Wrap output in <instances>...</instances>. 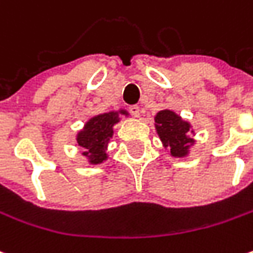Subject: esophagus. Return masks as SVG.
Wrapping results in <instances>:
<instances>
[{"mask_svg": "<svg viewBox=\"0 0 253 253\" xmlns=\"http://www.w3.org/2000/svg\"><path fill=\"white\" fill-rule=\"evenodd\" d=\"M128 110H130V113L134 116V117H138V116H140V107H138V106H130Z\"/></svg>", "mask_w": 253, "mask_h": 253, "instance_id": "34e87169", "label": "esophagus"}]
</instances>
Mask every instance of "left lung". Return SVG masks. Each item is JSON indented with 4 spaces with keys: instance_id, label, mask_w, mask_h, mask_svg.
Wrapping results in <instances>:
<instances>
[{
    "instance_id": "left-lung-1",
    "label": "left lung",
    "mask_w": 253,
    "mask_h": 253,
    "mask_svg": "<svg viewBox=\"0 0 253 253\" xmlns=\"http://www.w3.org/2000/svg\"><path fill=\"white\" fill-rule=\"evenodd\" d=\"M156 128L166 147H170L172 157H184L188 153L190 144L194 140L190 123L184 122L178 115L171 110H161L156 116Z\"/></svg>"
}]
</instances>
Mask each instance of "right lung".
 Masks as SVG:
<instances>
[{"instance_id": "1", "label": "right lung", "mask_w": 253, "mask_h": 253, "mask_svg": "<svg viewBox=\"0 0 253 253\" xmlns=\"http://www.w3.org/2000/svg\"><path fill=\"white\" fill-rule=\"evenodd\" d=\"M122 115H127L120 110ZM119 122L117 112H109L92 117L82 131L78 134V144L84 148L83 156H86L92 164H99L107 159L105 150L110 137L113 136V126Z\"/></svg>"}]
</instances>
